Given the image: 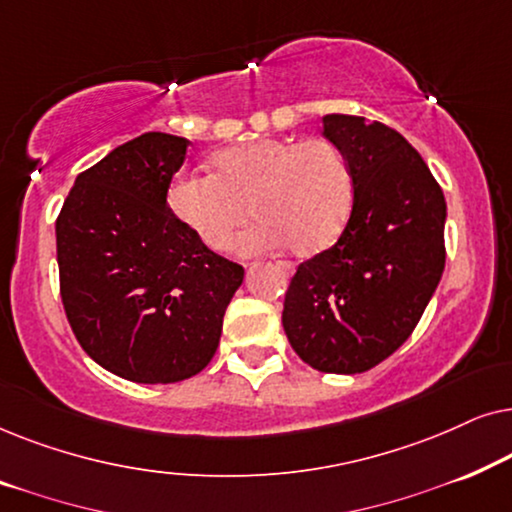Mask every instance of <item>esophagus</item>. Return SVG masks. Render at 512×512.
Segmentation results:
<instances>
[{
    "label": "esophagus",
    "mask_w": 512,
    "mask_h": 512,
    "mask_svg": "<svg viewBox=\"0 0 512 512\" xmlns=\"http://www.w3.org/2000/svg\"><path fill=\"white\" fill-rule=\"evenodd\" d=\"M277 270L282 272L284 277H289V275H291V265H289V263H277Z\"/></svg>",
    "instance_id": "1"
}]
</instances>
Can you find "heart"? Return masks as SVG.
<instances>
[{
    "label": "heart",
    "mask_w": 512,
    "mask_h": 512,
    "mask_svg": "<svg viewBox=\"0 0 512 512\" xmlns=\"http://www.w3.org/2000/svg\"><path fill=\"white\" fill-rule=\"evenodd\" d=\"M214 174H179L167 207L209 249H226L235 230L258 216L237 247L247 254L289 249L310 256L331 247L352 209V172L328 139H256L212 158Z\"/></svg>",
    "instance_id": "heart-1"
}]
</instances>
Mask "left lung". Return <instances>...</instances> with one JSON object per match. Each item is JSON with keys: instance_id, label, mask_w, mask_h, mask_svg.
<instances>
[{"instance_id": "1", "label": "left lung", "mask_w": 512, "mask_h": 512, "mask_svg": "<svg viewBox=\"0 0 512 512\" xmlns=\"http://www.w3.org/2000/svg\"><path fill=\"white\" fill-rule=\"evenodd\" d=\"M324 135L352 172V214L338 242L300 263L284 298L291 347L321 373L354 375L410 338L445 270L447 205L401 132L328 114Z\"/></svg>"}]
</instances>
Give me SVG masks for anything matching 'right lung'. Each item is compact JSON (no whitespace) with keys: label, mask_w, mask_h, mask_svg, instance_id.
Returning a JSON list of instances; mask_svg holds the SVG:
<instances>
[{"label":"right lung","mask_w":512,"mask_h":512,"mask_svg":"<svg viewBox=\"0 0 512 512\" xmlns=\"http://www.w3.org/2000/svg\"><path fill=\"white\" fill-rule=\"evenodd\" d=\"M188 139L144 132L81 172L55 221L60 296L86 354L139 384L198 375L244 268L167 207Z\"/></svg>","instance_id":"1"}]
</instances>
